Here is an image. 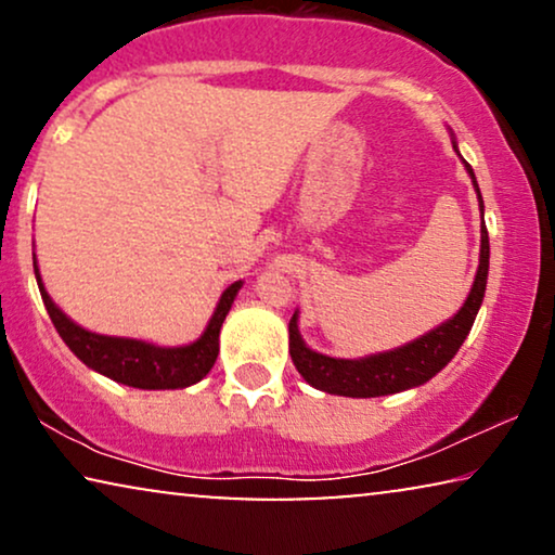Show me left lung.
I'll return each mask as SVG.
<instances>
[{
    "label": "left lung",
    "instance_id": "8db88e82",
    "mask_svg": "<svg viewBox=\"0 0 555 555\" xmlns=\"http://www.w3.org/2000/svg\"><path fill=\"white\" fill-rule=\"evenodd\" d=\"M454 151H457V141H454ZM465 169L469 179H473L482 211V194L475 181L473 166L465 162ZM480 232V268H477L473 291H469L465 306L457 310V315L439 325V328L424 333L422 338L412 340V344L393 348V351L366 356V359H333V356L318 353L306 346V340L298 333V310H295L287 331H291V356L298 374L310 386H315V389L353 399H371L406 391L414 389V386L427 384L431 376H437L454 359L460 346L465 344L467 333L475 323L477 310L482 306L490 268V240L485 222Z\"/></svg>",
    "mask_w": 555,
    "mask_h": 555
}]
</instances>
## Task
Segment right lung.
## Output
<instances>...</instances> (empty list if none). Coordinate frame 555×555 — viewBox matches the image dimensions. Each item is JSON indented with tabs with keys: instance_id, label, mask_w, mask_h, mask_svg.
I'll return each mask as SVG.
<instances>
[{
	"instance_id": "obj_1",
	"label": "right lung",
	"mask_w": 555,
	"mask_h": 555,
	"mask_svg": "<svg viewBox=\"0 0 555 555\" xmlns=\"http://www.w3.org/2000/svg\"><path fill=\"white\" fill-rule=\"evenodd\" d=\"M33 262L44 308H48L50 321L57 328L60 338L67 344V348L88 369H93L98 374L108 376L118 384L133 386V389H186V386L202 382L211 371V366H215L219 353V328H222L224 318L230 313L232 302L242 287V280L227 287L217 302L215 315L209 318L207 331L194 344L166 348L146 344V340L101 336V333L80 328L78 323H73L52 302L48 291H44L35 255Z\"/></svg>"
}]
</instances>
